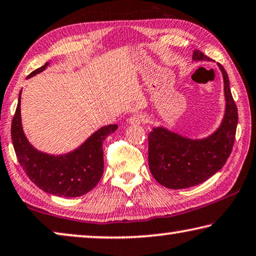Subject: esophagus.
Segmentation results:
<instances>
[{"label":"esophagus","instance_id":"obj_1","mask_svg":"<svg viewBox=\"0 0 256 256\" xmlns=\"http://www.w3.org/2000/svg\"><path fill=\"white\" fill-rule=\"evenodd\" d=\"M148 121V116L143 114V113H137V114H134L129 119V124H145Z\"/></svg>","mask_w":256,"mask_h":256}]
</instances>
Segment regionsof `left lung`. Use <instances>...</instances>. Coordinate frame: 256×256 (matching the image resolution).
Returning <instances> with one entry per match:
<instances>
[{
	"label": "left lung",
	"mask_w": 256,
	"mask_h": 256,
	"mask_svg": "<svg viewBox=\"0 0 256 256\" xmlns=\"http://www.w3.org/2000/svg\"><path fill=\"white\" fill-rule=\"evenodd\" d=\"M192 60H210L194 50ZM224 82L226 113L221 126L206 138L192 140L164 127L148 134V167L153 178L168 188H186L205 182L226 164L234 143L238 110L231 95L229 78L218 64Z\"/></svg>",
	"instance_id": "1"
}]
</instances>
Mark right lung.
I'll return each mask as SVG.
<instances>
[{
    "label": "right lung",
    "mask_w": 256,
    "mask_h": 256,
    "mask_svg": "<svg viewBox=\"0 0 256 256\" xmlns=\"http://www.w3.org/2000/svg\"><path fill=\"white\" fill-rule=\"evenodd\" d=\"M49 62L33 70L28 78L42 72ZM22 92L11 124V140L16 156L22 170L30 180L46 194L74 198L92 191L104 172L103 142L116 130V124H108L98 129L72 152L54 156L35 148L26 138L20 116Z\"/></svg>",
    "instance_id": "right-lung-1"
}]
</instances>
